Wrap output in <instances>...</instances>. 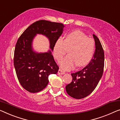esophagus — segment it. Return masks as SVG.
<instances>
[{"mask_svg":"<svg viewBox=\"0 0 120 120\" xmlns=\"http://www.w3.org/2000/svg\"><path fill=\"white\" fill-rule=\"evenodd\" d=\"M58 74H61V75H62V74H65V72L64 71H63L62 70H61V69L60 68L59 69V71H58Z\"/></svg>","mask_w":120,"mask_h":120,"instance_id":"1","label":"esophagus"}]
</instances>
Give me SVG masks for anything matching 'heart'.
I'll list each match as a JSON object with an SVG mask.
<instances>
[{
  "label": "heart",
  "instance_id": "b5f03b06",
  "mask_svg": "<svg viewBox=\"0 0 120 120\" xmlns=\"http://www.w3.org/2000/svg\"><path fill=\"white\" fill-rule=\"evenodd\" d=\"M69 49V55L59 62L63 69L69 70L76 65L81 67L90 62L93 56L95 42L92 38L80 30H75L67 34L65 40L59 38L54 45L53 53L54 58L60 60Z\"/></svg>",
  "mask_w": 120,
  "mask_h": 120
}]
</instances>
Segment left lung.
Segmentation results:
<instances>
[{"label": "left lung", "instance_id": "left-lung-1", "mask_svg": "<svg viewBox=\"0 0 120 120\" xmlns=\"http://www.w3.org/2000/svg\"><path fill=\"white\" fill-rule=\"evenodd\" d=\"M95 44L93 58L82 70L71 73L72 81L66 86L67 94L76 99H81L92 93L101 79L104 69V51L99 39L93 34Z\"/></svg>", "mask_w": 120, "mask_h": 120}]
</instances>
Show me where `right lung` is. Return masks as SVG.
Segmentation results:
<instances>
[{
    "label": "right lung",
    "mask_w": 120,
    "mask_h": 120,
    "mask_svg": "<svg viewBox=\"0 0 120 120\" xmlns=\"http://www.w3.org/2000/svg\"><path fill=\"white\" fill-rule=\"evenodd\" d=\"M64 25L59 22L40 20L26 28L16 43L14 66L20 85L30 93L41 91L49 83L50 74H56L59 67L51 51L38 53L33 51L32 42L37 34L49 39L53 51L55 42L62 34Z\"/></svg>",
    "instance_id": "obj_1"
}]
</instances>
